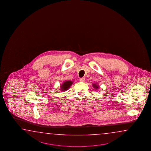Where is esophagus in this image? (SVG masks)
Returning <instances> with one entry per match:
<instances>
[{
	"label": "esophagus",
	"instance_id": "esophagus-1",
	"mask_svg": "<svg viewBox=\"0 0 151 151\" xmlns=\"http://www.w3.org/2000/svg\"><path fill=\"white\" fill-rule=\"evenodd\" d=\"M80 81H81V82H85V78H83V77L80 78Z\"/></svg>",
	"mask_w": 151,
	"mask_h": 151
}]
</instances>
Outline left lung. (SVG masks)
Returning <instances> with one entry per match:
<instances>
[{"label":"left lung","instance_id":"left-lung-1","mask_svg":"<svg viewBox=\"0 0 151 151\" xmlns=\"http://www.w3.org/2000/svg\"><path fill=\"white\" fill-rule=\"evenodd\" d=\"M93 87L95 88V89H98L99 86H98V85H96V83H93Z\"/></svg>","mask_w":151,"mask_h":151}]
</instances>
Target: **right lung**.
I'll return each mask as SVG.
<instances>
[{
    "instance_id": "obj_1",
    "label": "right lung",
    "mask_w": 151,
    "mask_h": 151,
    "mask_svg": "<svg viewBox=\"0 0 151 151\" xmlns=\"http://www.w3.org/2000/svg\"><path fill=\"white\" fill-rule=\"evenodd\" d=\"M73 82L71 81L70 80L68 81H65L64 83H63L62 85L60 86V91H67L70 87L73 84Z\"/></svg>"
}]
</instances>
